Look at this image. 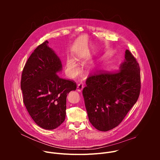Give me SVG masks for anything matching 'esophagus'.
I'll list each match as a JSON object with an SVG mask.
<instances>
[{"instance_id":"esophagus-1","label":"esophagus","mask_w":160,"mask_h":160,"mask_svg":"<svg viewBox=\"0 0 160 160\" xmlns=\"http://www.w3.org/2000/svg\"><path fill=\"white\" fill-rule=\"evenodd\" d=\"M83 87H83V83H79V84L78 85V86H77V90L78 91V92H82L83 88Z\"/></svg>"}]
</instances>
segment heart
<instances>
[{"mask_svg":"<svg viewBox=\"0 0 160 160\" xmlns=\"http://www.w3.org/2000/svg\"><path fill=\"white\" fill-rule=\"evenodd\" d=\"M65 67L66 72L70 77H75L78 72V68L73 59H68L66 61Z\"/></svg>","mask_w":160,"mask_h":160,"instance_id":"heart-1","label":"heart"}]
</instances>
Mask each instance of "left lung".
<instances>
[{
    "label": "left lung",
    "mask_w": 160,
    "mask_h": 160,
    "mask_svg": "<svg viewBox=\"0 0 160 160\" xmlns=\"http://www.w3.org/2000/svg\"><path fill=\"white\" fill-rule=\"evenodd\" d=\"M90 75L82 94L90 122L106 132L117 127L138 101L141 90L139 63L126 50L117 72Z\"/></svg>",
    "instance_id": "1"
}]
</instances>
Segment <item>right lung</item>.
Listing matches in <instances>:
<instances>
[{
  "mask_svg": "<svg viewBox=\"0 0 160 160\" xmlns=\"http://www.w3.org/2000/svg\"><path fill=\"white\" fill-rule=\"evenodd\" d=\"M45 41L34 50L22 72L21 88L23 102L37 125L53 130L65 120L66 97L75 90L74 81L60 78L62 64L55 52Z\"/></svg>",
  "mask_w": 160,
  "mask_h": 160,
  "instance_id": "1",
  "label": "right lung"
}]
</instances>
